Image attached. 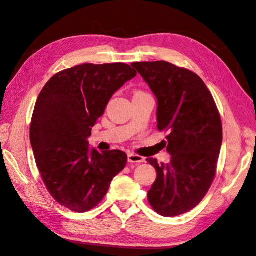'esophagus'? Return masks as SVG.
I'll return each instance as SVG.
<instances>
[{
    "mask_svg": "<svg viewBox=\"0 0 256 256\" xmlns=\"http://www.w3.org/2000/svg\"><path fill=\"white\" fill-rule=\"evenodd\" d=\"M128 161L130 164H142V162L145 161V159L138 154H128Z\"/></svg>",
    "mask_w": 256,
    "mask_h": 256,
    "instance_id": "34e87169",
    "label": "esophagus"
}]
</instances>
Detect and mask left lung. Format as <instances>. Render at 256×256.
Returning a JSON list of instances; mask_svg holds the SVG:
<instances>
[{"mask_svg": "<svg viewBox=\"0 0 256 256\" xmlns=\"http://www.w3.org/2000/svg\"><path fill=\"white\" fill-rule=\"evenodd\" d=\"M158 102L157 127L168 131L171 162L147 158L157 178L147 193L157 214L175 216L190 212L206 196L216 171L222 122L212 92L200 76L164 60L131 64Z\"/></svg>", "mask_w": 256, "mask_h": 256, "instance_id": "1", "label": "left lung"}]
</instances>
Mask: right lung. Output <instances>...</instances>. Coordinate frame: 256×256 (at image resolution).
<instances>
[{
  "instance_id": "add662e5",
  "label": "right lung",
  "mask_w": 256,
  "mask_h": 256,
  "mask_svg": "<svg viewBox=\"0 0 256 256\" xmlns=\"http://www.w3.org/2000/svg\"><path fill=\"white\" fill-rule=\"evenodd\" d=\"M136 76L124 63L82 64L54 74L37 98L30 127L36 166L52 198L69 210L97 206L126 166L125 152H99L88 138L114 92Z\"/></svg>"
}]
</instances>
